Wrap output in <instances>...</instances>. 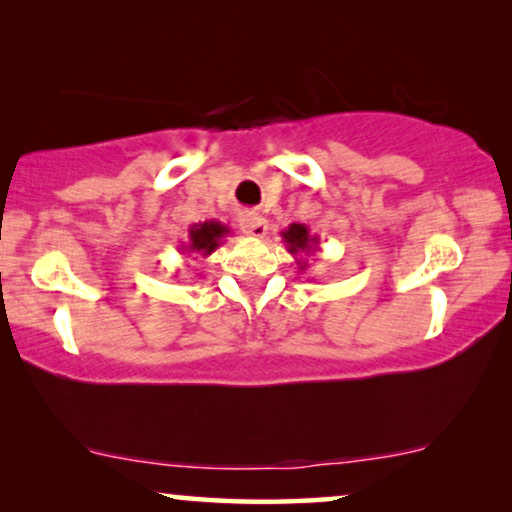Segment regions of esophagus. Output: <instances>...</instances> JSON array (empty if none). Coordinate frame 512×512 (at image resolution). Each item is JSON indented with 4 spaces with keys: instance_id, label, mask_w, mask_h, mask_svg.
Masks as SVG:
<instances>
[{
    "instance_id": "esophagus-1",
    "label": "esophagus",
    "mask_w": 512,
    "mask_h": 512,
    "mask_svg": "<svg viewBox=\"0 0 512 512\" xmlns=\"http://www.w3.org/2000/svg\"><path fill=\"white\" fill-rule=\"evenodd\" d=\"M240 230H242L244 235H249V237H263L265 233H268V221H265L263 216L256 214V212L242 214Z\"/></svg>"
}]
</instances>
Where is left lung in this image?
Wrapping results in <instances>:
<instances>
[{
    "label": "left lung",
    "instance_id": "8db88e82",
    "mask_svg": "<svg viewBox=\"0 0 512 512\" xmlns=\"http://www.w3.org/2000/svg\"><path fill=\"white\" fill-rule=\"evenodd\" d=\"M282 240L286 251L296 258L298 270L303 272L307 268V256H312L319 249V235H312L305 223H291L289 228L282 230Z\"/></svg>",
    "mask_w": 512,
    "mask_h": 512
}]
</instances>
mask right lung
<instances>
[{
    "label": "right lung",
    "instance_id": "1",
    "mask_svg": "<svg viewBox=\"0 0 512 512\" xmlns=\"http://www.w3.org/2000/svg\"><path fill=\"white\" fill-rule=\"evenodd\" d=\"M228 233L230 228L223 226L221 221L209 219L193 223V226L188 228V242L181 244V254H198L202 258L214 254V251L223 244V240H226Z\"/></svg>",
    "mask_w": 512,
    "mask_h": 512
}]
</instances>
